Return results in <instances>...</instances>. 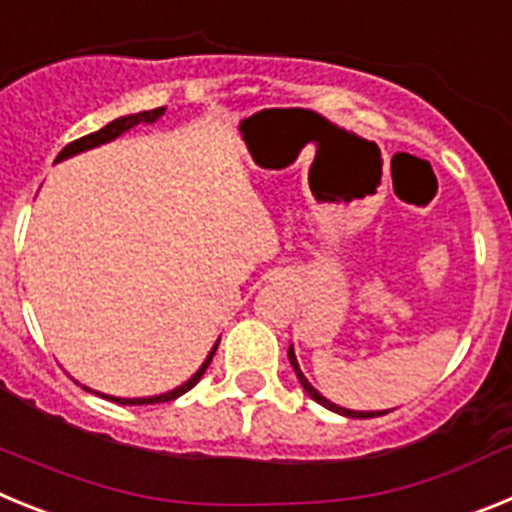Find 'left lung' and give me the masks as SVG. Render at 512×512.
Wrapping results in <instances>:
<instances>
[{
  "instance_id": "left-lung-1",
  "label": "left lung",
  "mask_w": 512,
  "mask_h": 512,
  "mask_svg": "<svg viewBox=\"0 0 512 512\" xmlns=\"http://www.w3.org/2000/svg\"><path fill=\"white\" fill-rule=\"evenodd\" d=\"M287 356H289V364H292V369H295V374H297V379H300V384H302V390L307 392V395L312 397V400L315 402H320V405H323V408H328V410H333V413H338V415H346V418H377V415H384V413H390V410H348V408H341V405H336V402H330L328 397H323L320 395L318 390H315V387H312L310 382H307V377L305 374H302V369H300V364H297V356H295V346H289V351H287Z\"/></svg>"
}]
</instances>
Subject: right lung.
I'll return each mask as SVG.
<instances>
[{"mask_svg":"<svg viewBox=\"0 0 512 512\" xmlns=\"http://www.w3.org/2000/svg\"><path fill=\"white\" fill-rule=\"evenodd\" d=\"M166 107H156V110H146V112H138V115H125V117H117V120L107 122L102 130H97V133H89L84 135V138L74 140V143H69V146L63 148L61 153H58L56 164L58 161H66V158L76 156V153H84L89 151V148H97V146H104V143H110V140L120 138L122 133H128L130 128H135V125H153V122L158 120V117L164 115ZM220 343V341H217ZM217 343L210 348V354H207V359L202 361V366L197 369V372L192 374V377L187 379V382H182L179 387H174V390L169 392H161V395H153V397H112V395H102V392H97L99 397H104V400H112L117 402V405H153V402H169V400H176L179 395H184V392H189L194 387V384L200 382L202 374L207 372V366H210L212 356H215L217 351ZM87 392H94L89 390V387H84Z\"/></svg>","mask_w":512,"mask_h":512,"instance_id":"1","label":"right lung"}]
</instances>
